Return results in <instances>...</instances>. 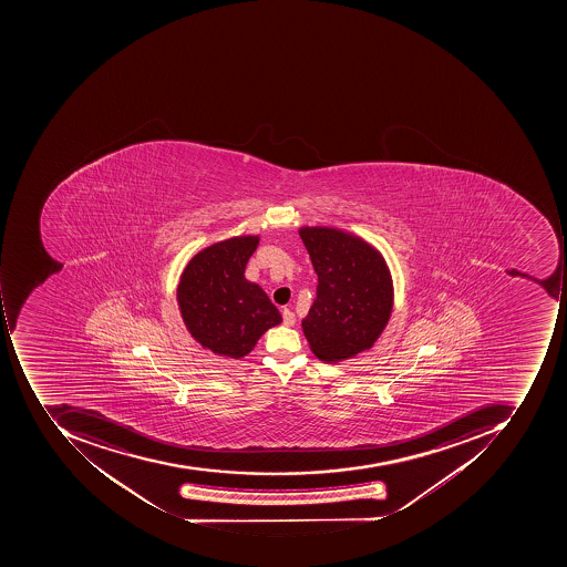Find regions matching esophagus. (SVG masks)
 Masks as SVG:
<instances>
[{
  "mask_svg": "<svg viewBox=\"0 0 567 567\" xmlns=\"http://www.w3.org/2000/svg\"><path fill=\"white\" fill-rule=\"evenodd\" d=\"M295 313H292L291 310H288V308H285V310H282V323H285V326H288V327H291V326H295Z\"/></svg>",
  "mask_w": 567,
  "mask_h": 567,
  "instance_id": "esophagus-1",
  "label": "esophagus"
}]
</instances>
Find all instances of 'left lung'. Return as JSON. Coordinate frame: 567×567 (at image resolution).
<instances>
[{"label": "left lung", "mask_w": 567, "mask_h": 567, "mask_svg": "<svg viewBox=\"0 0 567 567\" xmlns=\"http://www.w3.org/2000/svg\"><path fill=\"white\" fill-rule=\"evenodd\" d=\"M300 237L319 276L301 322L311 351L330 363L371 348L392 311L385 260L363 240L330 228H301Z\"/></svg>", "instance_id": "obj_1"}]
</instances>
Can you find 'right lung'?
I'll return each mask as SVG.
<instances>
[{"label": "right lung", "instance_id": "1", "mask_svg": "<svg viewBox=\"0 0 567 567\" xmlns=\"http://www.w3.org/2000/svg\"><path fill=\"white\" fill-rule=\"evenodd\" d=\"M257 245V237H240L204 248L178 285L185 326L203 348L226 358H244L267 329L281 322L266 292L244 276Z\"/></svg>", "mask_w": 567, "mask_h": 567}]
</instances>
